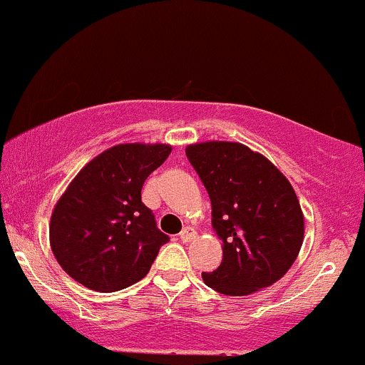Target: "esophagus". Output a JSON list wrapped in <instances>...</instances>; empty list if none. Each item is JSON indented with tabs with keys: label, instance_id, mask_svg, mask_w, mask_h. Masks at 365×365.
Segmentation results:
<instances>
[{
	"label": "esophagus",
	"instance_id": "obj_1",
	"mask_svg": "<svg viewBox=\"0 0 365 365\" xmlns=\"http://www.w3.org/2000/svg\"><path fill=\"white\" fill-rule=\"evenodd\" d=\"M194 237H195V230L192 227H185L182 232H180V239H182L183 242H190Z\"/></svg>",
	"mask_w": 365,
	"mask_h": 365
}]
</instances>
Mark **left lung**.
I'll return each mask as SVG.
<instances>
[{
  "mask_svg": "<svg viewBox=\"0 0 365 365\" xmlns=\"http://www.w3.org/2000/svg\"><path fill=\"white\" fill-rule=\"evenodd\" d=\"M211 199V225L223 258L202 280L228 296L251 294L282 277L303 244L305 220L293 187L258 152L235 142L185 149Z\"/></svg>",
  "mask_w": 365,
  "mask_h": 365,
  "instance_id": "obj_1",
  "label": "left lung"
}]
</instances>
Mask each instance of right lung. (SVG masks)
I'll use <instances>...</instances> for the list:
<instances>
[{
    "label": "right lung",
    "mask_w": 365,
    "mask_h": 365,
    "mask_svg": "<svg viewBox=\"0 0 365 365\" xmlns=\"http://www.w3.org/2000/svg\"><path fill=\"white\" fill-rule=\"evenodd\" d=\"M163 143H124L76 175L55 206L50 244L60 267L88 289L114 293L149 274L170 241L142 202V187L170 155Z\"/></svg>",
    "instance_id": "obj_1"
}]
</instances>
